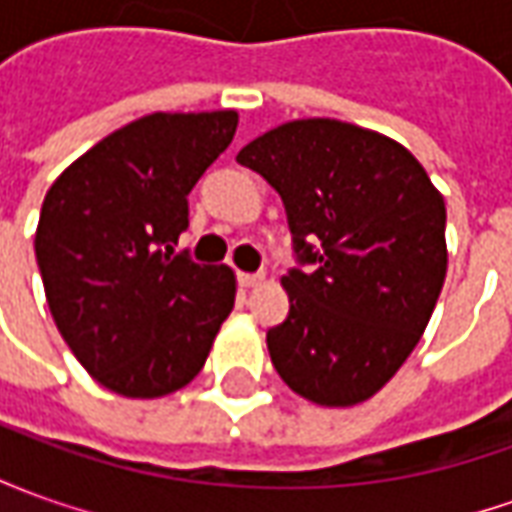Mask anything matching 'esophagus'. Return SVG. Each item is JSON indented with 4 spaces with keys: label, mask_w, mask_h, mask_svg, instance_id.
I'll list each match as a JSON object with an SVG mask.
<instances>
[{
    "label": "esophagus",
    "mask_w": 512,
    "mask_h": 512,
    "mask_svg": "<svg viewBox=\"0 0 512 512\" xmlns=\"http://www.w3.org/2000/svg\"><path fill=\"white\" fill-rule=\"evenodd\" d=\"M236 281H239V287H259L264 281V273H236Z\"/></svg>",
    "instance_id": "1"
}]
</instances>
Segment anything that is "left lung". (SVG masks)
<instances>
[{"label":"left lung","instance_id":"1","mask_svg":"<svg viewBox=\"0 0 512 512\" xmlns=\"http://www.w3.org/2000/svg\"><path fill=\"white\" fill-rule=\"evenodd\" d=\"M236 161L276 189L298 264L267 331L278 376L320 407H354L396 376L446 281V203L418 158L340 119H295Z\"/></svg>","mask_w":512,"mask_h":512}]
</instances>
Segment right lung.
<instances>
[{"instance_id": "add662e5", "label": "right lung", "mask_w": 512, "mask_h": 512, "mask_svg": "<svg viewBox=\"0 0 512 512\" xmlns=\"http://www.w3.org/2000/svg\"><path fill=\"white\" fill-rule=\"evenodd\" d=\"M236 111L150 114L105 136L49 186L35 259L77 362L125 398L181 390L206 365L236 278L175 253L189 192L231 144Z\"/></svg>"}]
</instances>
